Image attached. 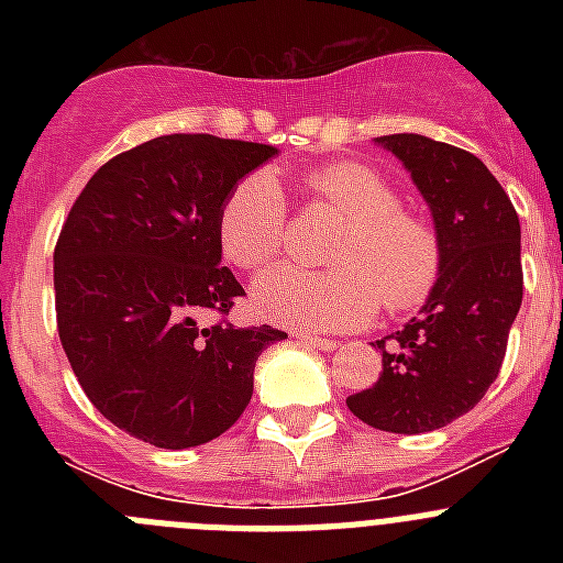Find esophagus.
Segmentation results:
<instances>
[{
	"instance_id": "34e87169",
	"label": "esophagus",
	"mask_w": 563,
	"mask_h": 563,
	"mask_svg": "<svg viewBox=\"0 0 563 563\" xmlns=\"http://www.w3.org/2000/svg\"><path fill=\"white\" fill-rule=\"evenodd\" d=\"M298 338L310 343V346H316V350H324V352H332L338 346V341H332V338H324V335H318V332H298Z\"/></svg>"
}]
</instances>
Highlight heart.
<instances>
[{
	"mask_svg": "<svg viewBox=\"0 0 563 563\" xmlns=\"http://www.w3.org/2000/svg\"><path fill=\"white\" fill-rule=\"evenodd\" d=\"M307 200L343 220L327 251L335 271L276 267L253 287L258 312L301 330H355L386 312L420 307L440 282L442 242L426 220L400 208V194L375 168L355 161L312 168ZM220 247L239 271H262L285 251L290 211L267 172H253L228 191L217 220Z\"/></svg>",
	"mask_w": 563,
	"mask_h": 563,
	"instance_id": "1",
	"label": "heart"
}]
</instances>
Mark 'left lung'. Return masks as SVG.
Here are the masks:
<instances>
[{"label":"left lung","instance_id":"obj_1","mask_svg":"<svg viewBox=\"0 0 563 563\" xmlns=\"http://www.w3.org/2000/svg\"><path fill=\"white\" fill-rule=\"evenodd\" d=\"M434 213L440 282L420 316L375 346L383 372L346 397L352 415L391 434H426L467 415L499 377L521 307V225L485 163L422 134H383Z\"/></svg>","mask_w":563,"mask_h":563}]
</instances>
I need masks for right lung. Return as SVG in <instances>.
Returning <instances> with one entry per match:
<instances>
[{"mask_svg":"<svg viewBox=\"0 0 563 563\" xmlns=\"http://www.w3.org/2000/svg\"><path fill=\"white\" fill-rule=\"evenodd\" d=\"M265 143L163 134L103 163L53 253L56 324L89 402L157 449H194L242 417L276 327H233L245 296L220 267L228 191L273 157ZM217 311L200 328L196 316Z\"/></svg>","mask_w":563,"mask_h":563,"instance_id":"add662e5","label":"right lung"}]
</instances>
